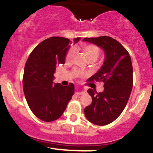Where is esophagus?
Returning a JSON list of instances; mask_svg holds the SVG:
<instances>
[{"label":"esophagus","instance_id":"obj_1","mask_svg":"<svg viewBox=\"0 0 153 153\" xmlns=\"http://www.w3.org/2000/svg\"><path fill=\"white\" fill-rule=\"evenodd\" d=\"M77 95H82L83 94H85V91H77V92L75 93Z\"/></svg>","mask_w":153,"mask_h":153}]
</instances>
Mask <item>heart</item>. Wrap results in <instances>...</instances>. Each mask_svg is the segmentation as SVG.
<instances>
[{
	"label": "heart",
	"instance_id": "b5f03b06",
	"mask_svg": "<svg viewBox=\"0 0 153 153\" xmlns=\"http://www.w3.org/2000/svg\"><path fill=\"white\" fill-rule=\"evenodd\" d=\"M80 50L83 52L84 55H85V58H86L87 61L88 62H94L98 59V57H99L100 49L99 48V47H97L95 45H92V44H85V45H81ZM74 50H73V49L68 51L65 57L66 61L71 60L73 55H74ZM72 75L74 77H82L85 76V73H83V72L80 71L79 70L74 69L72 71Z\"/></svg>",
	"mask_w": 153,
	"mask_h": 153
}]
</instances>
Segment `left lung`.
Here are the masks:
<instances>
[{
    "instance_id": "8db88e82",
    "label": "left lung",
    "mask_w": 153,
    "mask_h": 153,
    "mask_svg": "<svg viewBox=\"0 0 153 153\" xmlns=\"http://www.w3.org/2000/svg\"><path fill=\"white\" fill-rule=\"evenodd\" d=\"M104 51L105 59L101 69L91 76L89 81H102L103 92L87 91L92 103L85 107L84 113L89 122L103 126L117 119L125 108L133 85V69L129 52L114 39L110 36L84 38Z\"/></svg>"
}]
</instances>
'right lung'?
<instances>
[{
    "mask_svg": "<svg viewBox=\"0 0 153 153\" xmlns=\"http://www.w3.org/2000/svg\"><path fill=\"white\" fill-rule=\"evenodd\" d=\"M80 39H74L75 43ZM70 39L52 36L34 49L26 60L23 77V88L33 114L44 122L59 119L74 94L73 83L63 86L54 83L56 66L64 64L70 48Z\"/></svg>",
    "mask_w": 153,
    "mask_h": 153,
    "instance_id": "obj_1",
    "label": "right lung"
}]
</instances>
